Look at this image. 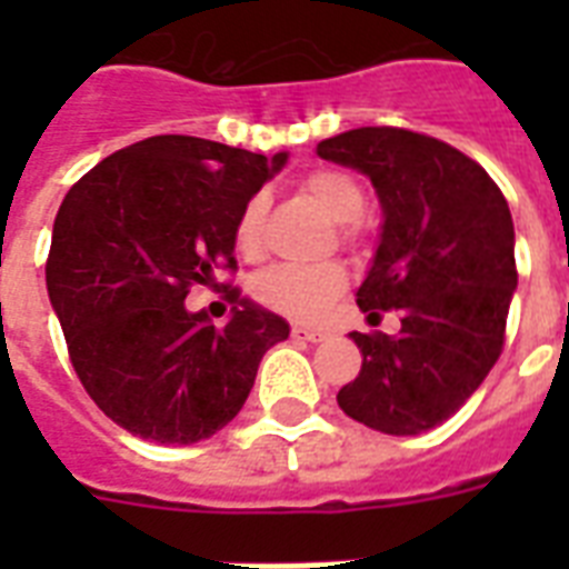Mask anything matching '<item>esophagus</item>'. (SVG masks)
I'll use <instances>...</instances> for the list:
<instances>
[{
    "mask_svg": "<svg viewBox=\"0 0 569 569\" xmlns=\"http://www.w3.org/2000/svg\"><path fill=\"white\" fill-rule=\"evenodd\" d=\"M292 339H298V342H321V339H325V330L295 325V328H292Z\"/></svg>",
    "mask_w": 569,
    "mask_h": 569,
    "instance_id": "obj_1",
    "label": "esophagus"
}]
</instances>
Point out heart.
<instances>
[{
	"label": "heart",
	"instance_id": "heart-1",
	"mask_svg": "<svg viewBox=\"0 0 569 569\" xmlns=\"http://www.w3.org/2000/svg\"><path fill=\"white\" fill-rule=\"evenodd\" d=\"M303 191L337 223H351L363 212V189L342 171H312L303 177ZM266 223V194H253L236 218V248L244 257H259ZM346 268L337 262L321 266H274L262 271L253 292L266 307L292 319H319L333 298L346 289Z\"/></svg>",
	"mask_w": 569,
	"mask_h": 569
}]
</instances>
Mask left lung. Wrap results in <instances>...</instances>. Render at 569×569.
<instances>
[{
	"label": "left lung",
	"mask_w": 569,
	"mask_h": 569,
	"mask_svg": "<svg viewBox=\"0 0 569 569\" xmlns=\"http://www.w3.org/2000/svg\"><path fill=\"white\" fill-rule=\"evenodd\" d=\"M316 153L372 180L383 223L357 303L369 321L401 316L398 337L348 333L363 366L339 407L380 433L431 431L502 355L517 289L508 200L481 164L410 129H351Z\"/></svg>",
	"instance_id": "obj_1"
}]
</instances>
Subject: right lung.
Instances as JSON below:
<instances>
[{"label":"right lung","mask_w":569,"mask_h":569,"mask_svg":"<svg viewBox=\"0 0 569 569\" xmlns=\"http://www.w3.org/2000/svg\"><path fill=\"white\" fill-rule=\"evenodd\" d=\"M289 156L191 136L123 147L56 214L47 292L76 375L111 422L191 446L232 422L289 325L232 292L230 321L191 312V286L236 268V218Z\"/></svg>","instance_id":"1"}]
</instances>
